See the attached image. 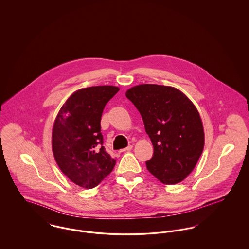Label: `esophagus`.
Returning <instances> with one entry per match:
<instances>
[{
  "label": "esophagus",
  "instance_id": "esophagus-1",
  "mask_svg": "<svg viewBox=\"0 0 249 249\" xmlns=\"http://www.w3.org/2000/svg\"><path fill=\"white\" fill-rule=\"evenodd\" d=\"M131 148H132V145H128L127 147H125V148H123V149H120L119 152H120V153H122V152H127V151L131 150Z\"/></svg>",
  "mask_w": 249,
  "mask_h": 249
}]
</instances>
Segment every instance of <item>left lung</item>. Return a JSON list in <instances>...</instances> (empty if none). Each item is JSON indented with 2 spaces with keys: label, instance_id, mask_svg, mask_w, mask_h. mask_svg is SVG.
I'll return each instance as SVG.
<instances>
[{
  "label": "left lung",
  "instance_id": "obj_1",
  "mask_svg": "<svg viewBox=\"0 0 249 249\" xmlns=\"http://www.w3.org/2000/svg\"><path fill=\"white\" fill-rule=\"evenodd\" d=\"M126 97L141 114L154 153L147 170L166 185L187 178L201 157L204 133L201 117L190 99L173 87L143 84Z\"/></svg>",
  "mask_w": 249,
  "mask_h": 249
}]
</instances>
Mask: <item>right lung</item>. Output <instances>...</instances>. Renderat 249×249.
<instances>
[{
    "mask_svg": "<svg viewBox=\"0 0 249 249\" xmlns=\"http://www.w3.org/2000/svg\"><path fill=\"white\" fill-rule=\"evenodd\" d=\"M119 89L97 86L79 89L60 108L52 130V150L61 172L85 189L98 186L114 169L106 151L101 119Z\"/></svg>",
    "mask_w": 249,
    "mask_h": 249,
    "instance_id": "1",
    "label": "right lung"
}]
</instances>
